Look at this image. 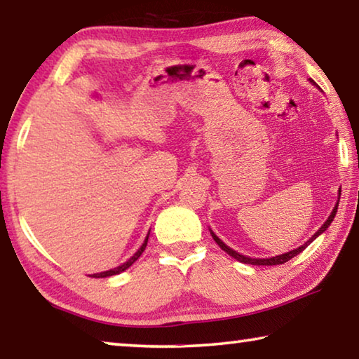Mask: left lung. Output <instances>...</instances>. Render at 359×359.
Listing matches in <instances>:
<instances>
[{
    "instance_id": "1",
    "label": "left lung",
    "mask_w": 359,
    "mask_h": 359,
    "mask_svg": "<svg viewBox=\"0 0 359 359\" xmlns=\"http://www.w3.org/2000/svg\"><path fill=\"white\" fill-rule=\"evenodd\" d=\"M309 81H311V83H313L315 85V82L312 81V79H309ZM339 196H337V203H336V205H334V209H332V212H331V215L327 217V220L321 224V228H318V231L317 233H315L311 239H309L307 242H304V244L301 245V247H297V248H293V250H290V252H287V253H282V255H276V257H269V258H252V257H247V255H242V253H239V252H236V250H233V248L231 247H228L226 244H224V242L218 238V236L214 233V231H212L210 228H209V231H210V236L212 238H214V241L217 242L218 244V247L222 248V250H224L226 252L229 257H233L234 259H238V261H241V263H245V264H253V266H276V264H283V263H287V261H290L291 258H294L296 255H299L302 250H306V248L312 244V242L318 238L320 234H323L325 231L327 229V226H330V224L332 223V220H334V217H336V212H337V208H339V199H340V188H339Z\"/></svg>"
}]
</instances>
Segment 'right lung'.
<instances>
[{"mask_svg":"<svg viewBox=\"0 0 359 359\" xmlns=\"http://www.w3.org/2000/svg\"><path fill=\"white\" fill-rule=\"evenodd\" d=\"M149 236H150V231L147 233V236H145V239H144V242H142V245L137 248V252L133 255L131 258H128L125 261V263H121L120 266H117V267H112V269H109V271H102V272H96V274H92V277H95V278H104V277H111V276H117V274H120V272H123V271H126L128 269L130 266H133L135 264V261L141 257L142 255V252L145 250V247H147V242H149Z\"/></svg>","mask_w":359,"mask_h":359,"instance_id":"1","label":"right lung"}]
</instances>
